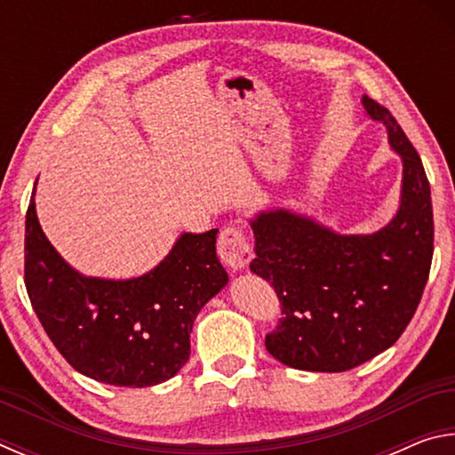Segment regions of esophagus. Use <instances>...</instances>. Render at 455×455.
Returning a JSON list of instances; mask_svg holds the SVG:
<instances>
[{
	"label": "esophagus",
	"mask_w": 455,
	"mask_h": 455,
	"mask_svg": "<svg viewBox=\"0 0 455 455\" xmlns=\"http://www.w3.org/2000/svg\"><path fill=\"white\" fill-rule=\"evenodd\" d=\"M217 251L222 263L228 268H233V271H243V268L249 267L252 259L249 241H246L243 230H238L236 227L222 228L217 243Z\"/></svg>",
	"instance_id": "esophagus-1"
}]
</instances>
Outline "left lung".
Returning a JSON list of instances; mask_svg holds the SVG:
<instances>
[{
	"instance_id": "obj_1",
	"label": "left lung",
	"mask_w": 455,
	"mask_h": 455,
	"mask_svg": "<svg viewBox=\"0 0 455 455\" xmlns=\"http://www.w3.org/2000/svg\"><path fill=\"white\" fill-rule=\"evenodd\" d=\"M403 163L402 203L373 235H337L284 209L251 220V271L275 287L283 317L265 339L281 363L339 373L394 345L410 325L434 257V211L419 154L387 108L363 96Z\"/></svg>"
}]
</instances>
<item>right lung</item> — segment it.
<instances>
[{
    "mask_svg": "<svg viewBox=\"0 0 455 455\" xmlns=\"http://www.w3.org/2000/svg\"><path fill=\"white\" fill-rule=\"evenodd\" d=\"M34 195L26 214V289L61 357L116 387L174 377L190 357L196 315L228 283L214 246L219 230L184 233L163 263L136 279H96L74 271L45 238Z\"/></svg>",
    "mask_w": 455,
    "mask_h": 455,
    "instance_id": "1",
    "label": "right lung"
}]
</instances>
